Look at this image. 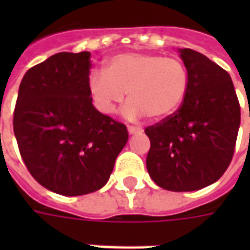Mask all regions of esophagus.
I'll return each instance as SVG.
<instances>
[{"instance_id": "1", "label": "esophagus", "mask_w": 250, "mask_h": 250, "mask_svg": "<svg viewBox=\"0 0 250 250\" xmlns=\"http://www.w3.org/2000/svg\"><path fill=\"white\" fill-rule=\"evenodd\" d=\"M127 130H128L130 134H141L142 131H143L141 127H134V125H128V127H127Z\"/></svg>"}]
</instances>
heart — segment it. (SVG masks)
<instances>
[{
	"label": "heart",
	"mask_w": 250,
	"mask_h": 250,
	"mask_svg": "<svg viewBox=\"0 0 250 250\" xmlns=\"http://www.w3.org/2000/svg\"><path fill=\"white\" fill-rule=\"evenodd\" d=\"M188 88V71L178 59L145 52L115 55L104 72L93 71L88 79L93 104L103 114H112L127 92L130 102L123 112L130 119L167 118L182 104Z\"/></svg>",
	"instance_id": "heart-1"
}]
</instances>
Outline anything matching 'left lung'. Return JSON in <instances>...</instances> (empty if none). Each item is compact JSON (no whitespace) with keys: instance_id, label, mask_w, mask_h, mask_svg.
Listing matches in <instances>:
<instances>
[{"instance_id":"8db88e82","label":"left lung","mask_w":250,"mask_h":250,"mask_svg":"<svg viewBox=\"0 0 250 250\" xmlns=\"http://www.w3.org/2000/svg\"><path fill=\"white\" fill-rule=\"evenodd\" d=\"M188 93L174 114L147 127L146 166L159 188L194 191L222 177L230 165L241 122L230 75L193 49H179Z\"/></svg>"}]
</instances>
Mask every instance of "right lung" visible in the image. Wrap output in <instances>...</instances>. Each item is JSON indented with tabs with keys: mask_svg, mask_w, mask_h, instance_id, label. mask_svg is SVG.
Segmentation results:
<instances>
[{
	"mask_svg": "<svg viewBox=\"0 0 250 250\" xmlns=\"http://www.w3.org/2000/svg\"><path fill=\"white\" fill-rule=\"evenodd\" d=\"M89 57V52H60L32 66L13 114L20 154L32 177L68 197L103 188L128 139L123 123L93 107Z\"/></svg>",
	"mask_w": 250,
	"mask_h": 250,
	"instance_id": "right-lung-1",
	"label": "right lung"
}]
</instances>
